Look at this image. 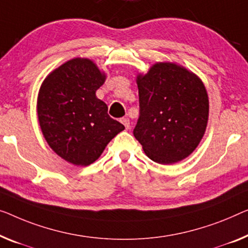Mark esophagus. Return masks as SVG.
Listing matches in <instances>:
<instances>
[{
    "mask_svg": "<svg viewBox=\"0 0 248 248\" xmlns=\"http://www.w3.org/2000/svg\"><path fill=\"white\" fill-rule=\"evenodd\" d=\"M120 121H121V124H123L124 125L125 129L130 128V120H129L128 118H121Z\"/></svg>",
    "mask_w": 248,
    "mask_h": 248,
    "instance_id": "1",
    "label": "esophagus"
}]
</instances>
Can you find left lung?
<instances>
[{
  "mask_svg": "<svg viewBox=\"0 0 248 248\" xmlns=\"http://www.w3.org/2000/svg\"><path fill=\"white\" fill-rule=\"evenodd\" d=\"M139 118L134 136L151 160L170 165L189 156L208 120V95L201 80L182 66L156 63L138 76Z\"/></svg>",
  "mask_w": 248,
  "mask_h": 248,
  "instance_id": "8db88e82",
  "label": "left lung"
}]
</instances>
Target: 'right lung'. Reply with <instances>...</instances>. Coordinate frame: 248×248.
I'll use <instances>...</instances> for the list:
<instances>
[{
    "label": "right lung",
    "mask_w": 248,
    "mask_h": 248,
    "mask_svg": "<svg viewBox=\"0 0 248 248\" xmlns=\"http://www.w3.org/2000/svg\"><path fill=\"white\" fill-rule=\"evenodd\" d=\"M106 76L88 59H72L46 77L38 98V117L44 138L64 160L88 166L124 125L108 114L95 97Z\"/></svg>",
    "instance_id": "obj_1"
}]
</instances>
